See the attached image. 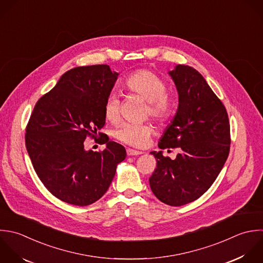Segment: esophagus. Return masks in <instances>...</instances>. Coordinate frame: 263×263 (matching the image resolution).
Wrapping results in <instances>:
<instances>
[{
	"instance_id": "esophagus-1",
	"label": "esophagus",
	"mask_w": 263,
	"mask_h": 263,
	"mask_svg": "<svg viewBox=\"0 0 263 263\" xmlns=\"http://www.w3.org/2000/svg\"><path fill=\"white\" fill-rule=\"evenodd\" d=\"M142 152H139V151H135V149H132V148H128L127 149V155L128 156H138V155H141Z\"/></svg>"
}]
</instances>
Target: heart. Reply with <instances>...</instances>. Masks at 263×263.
Listing matches in <instances>:
<instances>
[{
	"instance_id": "obj_1",
	"label": "heart",
	"mask_w": 263,
	"mask_h": 263,
	"mask_svg": "<svg viewBox=\"0 0 263 263\" xmlns=\"http://www.w3.org/2000/svg\"><path fill=\"white\" fill-rule=\"evenodd\" d=\"M125 88L132 94L138 95L147 101L146 115L159 123H167L174 114V102L168 92V85L164 79L152 70L140 68L128 76ZM104 118L116 124L121 118V102L116 94H109L104 102ZM154 129L148 124L124 123L115 131L114 136L119 141L133 147H144Z\"/></svg>"
}]
</instances>
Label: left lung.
<instances>
[{"label":"left lung","mask_w":263,"mask_h":263,"mask_svg":"<svg viewBox=\"0 0 263 263\" xmlns=\"http://www.w3.org/2000/svg\"><path fill=\"white\" fill-rule=\"evenodd\" d=\"M169 73L179 105L158 145L181 152L175 160L152 152L157 168L149 185L161 202L178 207L199 199L217 178L230 154L231 126L224 104L199 71L179 64Z\"/></svg>","instance_id":"8db88e82"}]
</instances>
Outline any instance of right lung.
<instances>
[{"label":"right lung","instance_id":"add662e5","mask_svg":"<svg viewBox=\"0 0 263 263\" xmlns=\"http://www.w3.org/2000/svg\"><path fill=\"white\" fill-rule=\"evenodd\" d=\"M118 79L106 64L66 71L35 103L25 128V146L44 186L62 202L87 206L108 190L125 147L99 132L105 124L104 102ZM90 137L107 143L103 151L87 152Z\"/></svg>","mask_w":263,"mask_h":263}]
</instances>
